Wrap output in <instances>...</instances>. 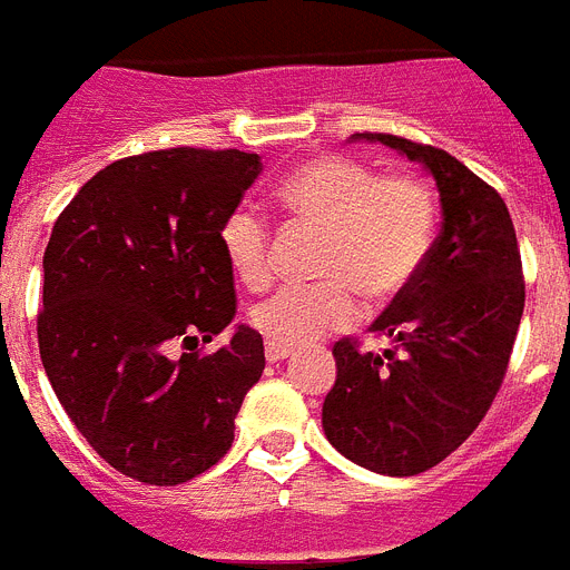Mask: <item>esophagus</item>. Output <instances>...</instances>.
<instances>
[{"instance_id": "34e87169", "label": "esophagus", "mask_w": 570, "mask_h": 570, "mask_svg": "<svg viewBox=\"0 0 570 570\" xmlns=\"http://www.w3.org/2000/svg\"><path fill=\"white\" fill-rule=\"evenodd\" d=\"M289 354H293V348H286V345H275V342H266V360H269V363L286 360Z\"/></svg>"}]
</instances>
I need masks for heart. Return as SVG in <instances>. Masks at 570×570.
Here are the masks:
<instances>
[{"mask_svg": "<svg viewBox=\"0 0 570 570\" xmlns=\"http://www.w3.org/2000/svg\"><path fill=\"white\" fill-rule=\"evenodd\" d=\"M277 202L298 225L325 234L313 286H284L254 304L248 318L266 342L301 348L345 331L357 316L355 293L372 304L413 286L436 245V198L413 175H381L354 157H316L277 184ZM269 222L254 205H237L219 225L230 272L252 289L266 286Z\"/></svg>", "mask_w": 570, "mask_h": 570, "instance_id": "1", "label": "heart"}]
</instances>
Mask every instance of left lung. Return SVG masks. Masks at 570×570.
Returning <instances> with one entry per match:
<instances>
[{
  "label": "left lung",
  "instance_id": "left-lung-1",
  "mask_svg": "<svg viewBox=\"0 0 570 570\" xmlns=\"http://www.w3.org/2000/svg\"><path fill=\"white\" fill-rule=\"evenodd\" d=\"M354 137L383 142L433 175L442 234L413 286L372 325L392 348L333 345L336 383L322 428L351 462L413 478L456 451L501 390L524 313L521 252L498 189L456 157L395 134Z\"/></svg>",
  "mask_w": 570,
  "mask_h": 570
}]
</instances>
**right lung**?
Masks as SVG:
<instances>
[{
    "label": "right lung",
    "mask_w": 570,
    "mask_h": 570,
    "mask_svg": "<svg viewBox=\"0 0 570 570\" xmlns=\"http://www.w3.org/2000/svg\"><path fill=\"white\" fill-rule=\"evenodd\" d=\"M239 149H160L92 175L63 207L43 254L40 360L90 448L125 478L178 485L228 453L263 340L239 325L219 225L261 175Z\"/></svg>",
    "instance_id": "add662e5"
}]
</instances>
